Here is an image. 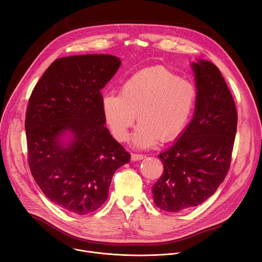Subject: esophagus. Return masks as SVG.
Returning a JSON list of instances; mask_svg holds the SVG:
<instances>
[{
    "label": "esophagus",
    "instance_id": "obj_1",
    "mask_svg": "<svg viewBox=\"0 0 262 262\" xmlns=\"http://www.w3.org/2000/svg\"><path fill=\"white\" fill-rule=\"evenodd\" d=\"M144 158V155H142V154H132V160L133 161H139V160H141V159H143Z\"/></svg>",
    "mask_w": 262,
    "mask_h": 262
}]
</instances>
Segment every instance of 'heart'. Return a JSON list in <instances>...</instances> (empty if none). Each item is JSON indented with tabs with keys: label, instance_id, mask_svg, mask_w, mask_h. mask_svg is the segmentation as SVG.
Instances as JSON below:
<instances>
[{
	"label": "heart",
	"instance_id": "b5f03b06",
	"mask_svg": "<svg viewBox=\"0 0 262 262\" xmlns=\"http://www.w3.org/2000/svg\"><path fill=\"white\" fill-rule=\"evenodd\" d=\"M196 101L193 83L156 66L127 79L119 96H104L102 108L114 137L121 142L127 140L137 116L140 124L133 141L139 147H149L158 139L161 142L176 139L186 126Z\"/></svg>",
	"mask_w": 262,
	"mask_h": 262
}]
</instances>
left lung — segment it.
<instances>
[{"label":"left lung","instance_id":"8db88e82","mask_svg":"<svg viewBox=\"0 0 262 262\" xmlns=\"http://www.w3.org/2000/svg\"><path fill=\"white\" fill-rule=\"evenodd\" d=\"M196 110L187 128L158 157L163 172L154 185L160 210L181 212L210 198L228 173L237 130V111L221 73L212 62L193 63Z\"/></svg>","mask_w":262,"mask_h":262}]
</instances>
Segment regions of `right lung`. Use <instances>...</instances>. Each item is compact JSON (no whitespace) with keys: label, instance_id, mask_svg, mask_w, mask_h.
<instances>
[{"label":"right lung","instance_id":"obj_1","mask_svg":"<svg viewBox=\"0 0 262 262\" xmlns=\"http://www.w3.org/2000/svg\"><path fill=\"white\" fill-rule=\"evenodd\" d=\"M121 61L111 55L55 60L34 86L25 129L28 165L44 195L63 210L90 214L106 201L115 171L130 155L104 126L101 90ZM74 135L60 145L58 137Z\"/></svg>","mask_w":262,"mask_h":262}]
</instances>
